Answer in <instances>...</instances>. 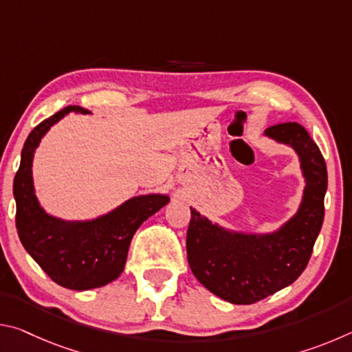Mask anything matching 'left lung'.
<instances>
[{
  "label": "left lung",
  "mask_w": 352,
  "mask_h": 352,
  "mask_svg": "<svg viewBox=\"0 0 352 352\" xmlns=\"http://www.w3.org/2000/svg\"><path fill=\"white\" fill-rule=\"evenodd\" d=\"M265 136L290 146L306 180L296 214L273 233L231 231L190 208L188 262L200 284L233 305H253L287 287L305 272L324 219L327 170L323 155L298 122L269 127Z\"/></svg>",
  "instance_id": "8db88e82"
}]
</instances>
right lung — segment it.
I'll list each match as a JSON object with an SVG mask.
<instances>
[{
  "mask_svg": "<svg viewBox=\"0 0 352 352\" xmlns=\"http://www.w3.org/2000/svg\"><path fill=\"white\" fill-rule=\"evenodd\" d=\"M71 111L90 113L79 105H68L40 122L28 136L14 178L15 223L23 247L52 281L71 290H90L121 275L136 230L168 205L169 197L138 195L91 220H63L47 214L35 195L34 153L47 130Z\"/></svg>",
  "mask_w": 352,
  "mask_h": 352,
  "instance_id": "right-lung-1",
  "label": "right lung"
}]
</instances>
